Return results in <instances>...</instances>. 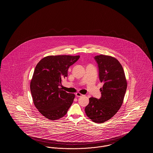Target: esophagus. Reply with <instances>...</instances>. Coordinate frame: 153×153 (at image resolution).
Listing matches in <instances>:
<instances>
[{
	"label": "esophagus",
	"mask_w": 153,
	"mask_h": 153,
	"mask_svg": "<svg viewBox=\"0 0 153 153\" xmlns=\"http://www.w3.org/2000/svg\"><path fill=\"white\" fill-rule=\"evenodd\" d=\"M81 96H82V94H81L79 93V92H77V93H76V97H81Z\"/></svg>",
	"instance_id": "esophagus-1"
}]
</instances>
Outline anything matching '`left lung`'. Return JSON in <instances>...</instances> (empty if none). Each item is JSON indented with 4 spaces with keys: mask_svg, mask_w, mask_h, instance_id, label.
<instances>
[{
    "mask_svg": "<svg viewBox=\"0 0 153 153\" xmlns=\"http://www.w3.org/2000/svg\"><path fill=\"white\" fill-rule=\"evenodd\" d=\"M94 59L97 64L99 77L102 87L101 97H90L85 108L87 117L93 122L102 123L114 117L120 109L127 89V81L120 63L112 57L99 55Z\"/></svg>",
    "mask_w": 153,
    "mask_h": 153,
    "instance_id": "left-lung-1",
    "label": "left lung"
}]
</instances>
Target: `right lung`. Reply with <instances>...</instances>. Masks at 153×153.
Masks as SVG:
<instances>
[{"mask_svg": "<svg viewBox=\"0 0 153 153\" xmlns=\"http://www.w3.org/2000/svg\"><path fill=\"white\" fill-rule=\"evenodd\" d=\"M80 58L79 56H50L36 65L30 82L34 104L39 112L51 120L65 115L75 95L59 88L68 71Z\"/></svg>", "mask_w": 153, "mask_h": 153, "instance_id": "right-lung-1", "label": "right lung"}]
</instances>
